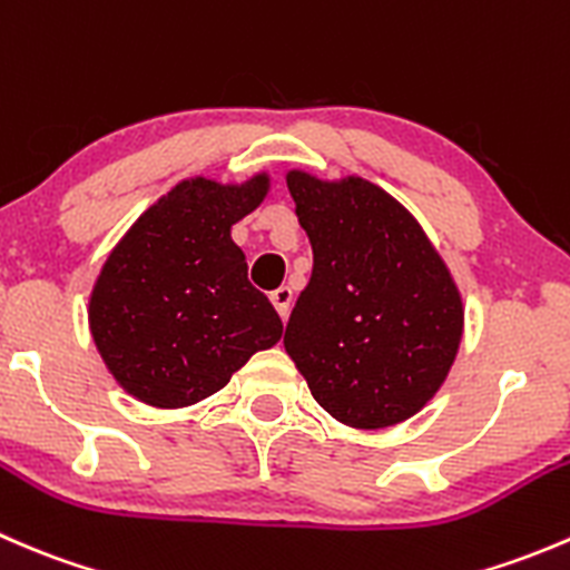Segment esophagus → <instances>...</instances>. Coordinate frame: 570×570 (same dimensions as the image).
I'll return each instance as SVG.
<instances>
[{"mask_svg": "<svg viewBox=\"0 0 570 570\" xmlns=\"http://www.w3.org/2000/svg\"><path fill=\"white\" fill-rule=\"evenodd\" d=\"M269 303H273L281 320L289 317V308H292V289H289V286H278L275 292H269Z\"/></svg>", "mask_w": 570, "mask_h": 570, "instance_id": "esophagus-1", "label": "esophagus"}]
</instances>
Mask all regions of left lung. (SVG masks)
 I'll return each instance as SVG.
<instances>
[{
    "label": "left lung",
    "mask_w": 570,
    "mask_h": 570,
    "mask_svg": "<svg viewBox=\"0 0 570 570\" xmlns=\"http://www.w3.org/2000/svg\"><path fill=\"white\" fill-rule=\"evenodd\" d=\"M314 250L284 347L338 422L392 428L433 400L463 336V303L411 212L358 176H286Z\"/></svg>",
    "instance_id": "1"
}]
</instances>
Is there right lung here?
Returning <instances> with one entry per match:
<instances>
[{
	"instance_id": "1",
	"label": "right lung",
	"mask_w": 570,
	"mask_h": 570,
	"mask_svg": "<svg viewBox=\"0 0 570 570\" xmlns=\"http://www.w3.org/2000/svg\"><path fill=\"white\" fill-rule=\"evenodd\" d=\"M269 178H189L126 232L90 295V333L115 381L154 407L220 392L256 350L284 333L253 289L232 226L264 200Z\"/></svg>"
}]
</instances>
